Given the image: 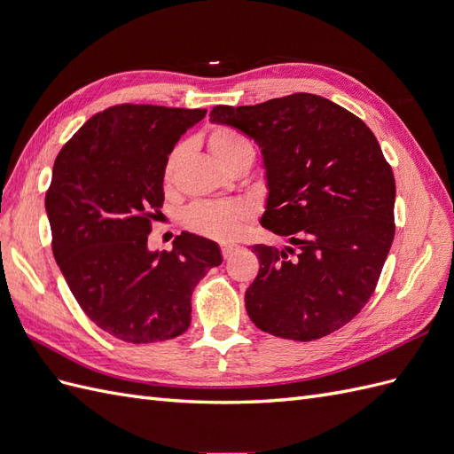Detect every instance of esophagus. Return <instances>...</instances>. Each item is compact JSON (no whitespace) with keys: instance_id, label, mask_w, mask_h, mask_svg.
<instances>
[{"instance_id":"1","label":"esophagus","mask_w":454,"mask_h":454,"mask_svg":"<svg viewBox=\"0 0 454 454\" xmlns=\"http://www.w3.org/2000/svg\"><path fill=\"white\" fill-rule=\"evenodd\" d=\"M237 250V244H222V255L227 259Z\"/></svg>"}]
</instances>
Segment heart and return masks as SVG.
I'll list each match as a JSON object with an SVG mask.
<instances>
[{
    "instance_id": "heart-1",
    "label": "heart",
    "mask_w": 454,
    "mask_h": 454,
    "mask_svg": "<svg viewBox=\"0 0 454 454\" xmlns=\"http://www.w3.org/2000/svg\"><path fill=\"white\" fill-rule=\"evenodd\" d=\"M208 149L214 159L222 164L223 168L232 167L240 160H254L255 149L254 144L246 136L235 129L219 125L214 127L208 134ZM184 147L176 145L164 160L162 176L164 182L170 184L177 170V164L182 160ZM248 206L239 200L227 202H199L193 204L184 215V223L189 231L197 232L200 237L212 240H232L235 239L246 219H248Z\"/></svg>"
}]
</instances>
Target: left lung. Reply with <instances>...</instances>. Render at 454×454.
Segmentation results:
<instances>
[{
  "mask_svg": "<svg viewBox=\"0 0 454 454\" xmlns=\"http://www.w3.org/2000/svg\"><path fill=\"white\" fill-rule=\"evenodd\" d=\"M210 121L261 147L269 184L261 225L290 242L252 246L259 272L244 297L250 320L294 340L337 332L373 295L395 232V180L375 134L309 92L215 106Z\"/></svg>",
  "mask_w": 454,
  "mask_h": 454,
  "instance_id": "8db88e82",
  "label": "left lung"
}]
</instances>
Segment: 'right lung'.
<instances>
[{
	"label": "right lung",
	"instance_id": "add662e5",
	"mask_svg": "<svg viewBox=\"0 0 454 454\" xmlns=\"http://www.w3.org/2000/svg\"><path fill=\"white\" fill-rule=\"evenodd\" d=\"M206 109L119 104L92 115L54 160L45 208L52 254L79 307L119 340H168L187 332L191 297L217 244L191 232L170 252H149L164 202L170 149Z\"/></svg>",
	"mask_w": 454,
	"mask_h": 454
}]
</instances>
